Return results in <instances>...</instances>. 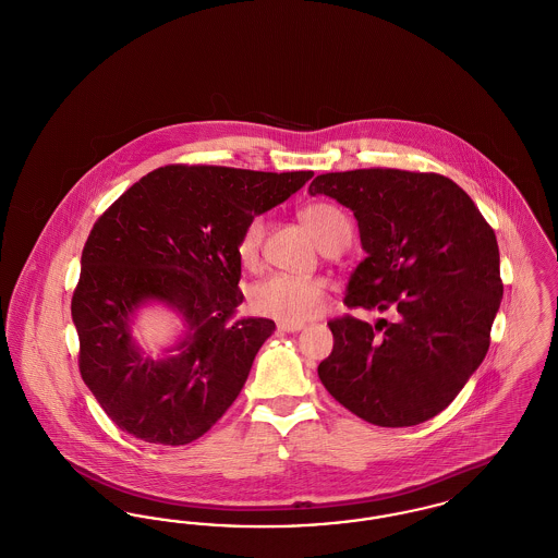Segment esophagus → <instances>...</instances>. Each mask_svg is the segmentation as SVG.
<instances>
[{
  "label": "esophagus",
  "instance_id": "1",
  "mask_svg": "<svg viewBox=\"0 0 558 558\" xmlns=\"http://www.w3.org/2000/svg\"><path fill=\"white\" fill-rule=\"evenodd\" d=\"M278 330H280V332H299V330H303V324H287V322H280V324H278Z\"/></svg>",
  "mask_w": 558,
  "mask_h": 558
}]
</instances>
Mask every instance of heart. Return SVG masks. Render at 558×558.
Instances as JSON below:
<instances>
[{
  "label": "heart",
  "instance_id": "heart-1",
  "mask_svg": "<svg viewBox=\"0 0 558 558\" xmlns=\"http://www.w3.org/2000/svg\"><path fill=\"white\" fill-rule=\"evenodd\" d=\"M307 232L324 248L330 242L349 240V221L345 213L330 203H312L299 213ZM266 234V221L255 215L246 221L236 242V255L244 267H253L259 259L262 240ZM326 282L319 278H303L289 274H271L253 282L246 291L248 307L266 318L299 324L314 318L324 303Z\"/></svg>",
  "mask_w": 558,
  "mask_h": 558
}]
</instances>
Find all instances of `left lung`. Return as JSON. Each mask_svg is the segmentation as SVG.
Wrapping results in <instances>:
<instances>
[{
  "instance_id": "8db88e82",
  "label": "left lung",
  "mask_w": 558,
  "mask_h": 558,
  "mask_svg": "<svg viewBox=\"0 0 558 558\" xmlns=\"http://www.w3.org/2000/svg\"><path fill=\"white\" fill-rule=\"evenodd\" d=\"M353 211L366 259L347 307L393 322H328L335 347L318 366L326 391L378 426H412L446 410L489 349L502 301L500 251L471 196L437 173L355 169L307 190Z\"/></svg>"
}]
</instances>
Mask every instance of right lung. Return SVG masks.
Listing matches in <instances>:
<instances>
[{"label": "right lung", "instance_id": "add662e5", "mask_svg": "<svg viewBox=\"0 0 558 558\" xmlns=\"http://www.w3.org/2000/svg\"><path fill=\"white\" fill-rule=\"evenodd\" d=\"M312 175L167 165L94 223L71 314L81 378L121 430L186 446L239 398L276 324L236 318L244 299L236 242L251 217L284 203ZM150 304L181 319L179 337L157 356L132 335Z\"/></svg>", "mask_w": 558, "mask_h": 558}]
</instances>
